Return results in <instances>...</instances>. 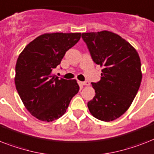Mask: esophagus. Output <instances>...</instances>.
<instances>
[{
    "mask_svg": "<svg viewBox=\"0 0 154 154\" xmlns=\"http://www.w3.org/2000/svg\"><path fill=\"white\" fill-rule=\"evenodd\" d=\"M81 84H82L83 85L88 86V85H90V82H89V81H84V82H81Z\"/></svg>",
    "mask_w": 154,
    "mask_h": 154,
    "instance_id": "esophagus-1",
    "label": "esophagus"
}]
</instances>
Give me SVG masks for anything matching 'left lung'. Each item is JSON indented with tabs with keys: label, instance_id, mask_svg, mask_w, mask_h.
I'll use <instances>...</instances> for the list:
<instances>
[{
	"label": "left lung",
	"instance_id": "8db88e82",
	"mask_svg": "<svg viewBox=\"0 0 154 154\" xmlns=\"http://www.w3.org/2000/svg\"><path fill=\"white\" fill-rule=\"evenodd\" d=\"M92 60L102 69L100 81L92 83L95 97L88 102L90 113L110 122L127 112L142 81L141 61L133 46L109 31L82 33Z\"/></svg>",
	"mask_w": 154,
	"mask_h": 154
}]
</instances>
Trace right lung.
<instances>
[{"mask_svg":"<svg viewBox=\"0 0 154 154\" xmlns=\"http://www.w3.org/2000/svg\"><path fill=\"white\" fill-rule=\"evenodd\" d=\"M81 38V33H45L29 42L16 64L15 85L26 109L38 120L62 117L79 91L76 80L56 77L53 69Z\"/></svg>","mask_w":154,"mask_h":154,"instance_id":"right-lung-1","label":"right lung"}]
</instances>
